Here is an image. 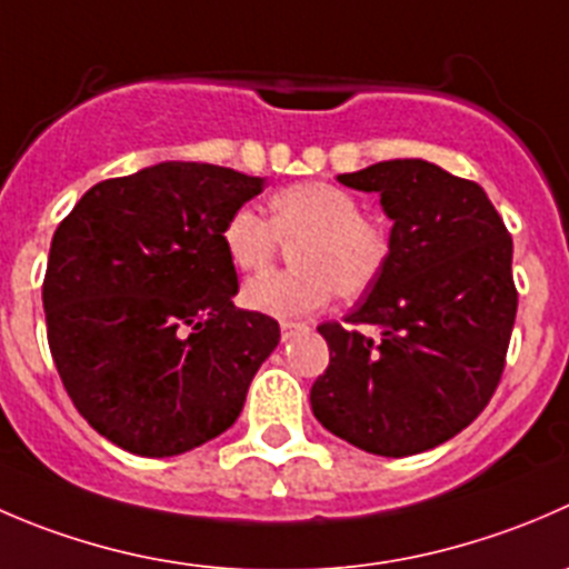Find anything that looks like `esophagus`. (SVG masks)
Wrapping results in <instances>:
<instances>
[{
  "label": "esophagus",
  "mask_w": 569,
  "mask_h": 569,
  "mask_svg": "<svg viewBox=\"0 0 569 569\" xmlns=\"http://www.w3.org/2000/svg\"><path fill=\"white\" fill-rule=\"evenodd\" d=\"M306 330H308L306 322H291V319H283V322H280V336H283V341L295 339V336L306 333Z\"/></svg>",
  "instance_id": "obj_1"
}]
</instances>
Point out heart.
<instances>
[{
    "instance_id": "1",
    "label": "heart",
    "mask_w": 569,
    "mask_h": 569,
    "mask_svg": "<svg viewBox=\"0 0 569 569\" xmlns=\"http://www.w3.org/2000/svg\"><path fill=\"white\" fill-rule=\"evenodd\" d=\"M286 244L291 269L247 280L241 300L278 319L308 317L336 295L356 300L372 289L391 258L383 219L361 213L352 191L325 180L280 189L269 200V219L256 208H236L222 228L228 258L241 272L267 269Z\"/></svg>"
}]
</instances>
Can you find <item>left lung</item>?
Returning <instances> with one entry per match:
<instances>
[{
  "label": "left lung",
  "instance_id": "left-lung-1",
  "mask_svg": "<svg viewBox=\"0 0 569 569\" xmlns=\"http://www.w3.org/2000/svg\"><path fill=\"white\" fill-rule=\"evenodd\" d=\"M339 183L378 191L391 258L347 325H319L330 363L311 408L345 442L402 459L465 431L498 389L517 317L511 236L481 186L419 158Z\"/></svg>",
  "mask_w": 569,
  "mask_h": 569
}]
</instances>
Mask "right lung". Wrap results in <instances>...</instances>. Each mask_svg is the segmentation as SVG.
Returning a JSON list of instances; mask_svg holds the SVG:
<instances>
[{
	"mask_svg": "<svg viewBox=\"0 0 569 569\" xmlns=\"http://www.w3.org/2000/svg\"><path fill=\"white\" fill-rule=\"evenodd\" d=\"M261 178L167 161L110 178L58 224L43 311L63 389L93 431L136 456H178L228 431L280 325L233 306L222 244Z\"/></svg>",
	"mask_w": 569,
	"mask_h": 569,
	"instance_id": "right-lung-1",
	"label": "right lung"
}]
</instances>
